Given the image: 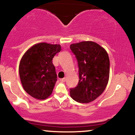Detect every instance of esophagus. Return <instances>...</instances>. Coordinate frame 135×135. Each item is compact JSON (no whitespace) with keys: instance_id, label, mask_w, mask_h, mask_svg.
I'll return each mask as SVG.
<instances>
[{"instance_id":"obj_1","label":"esophagus","mask_w":135,"mask_h":135,"mask_svg":"<svg viewBox=\"0 0 135 135\" xmlns=\"http://www.w3.org/2000/svg\"><path fill=\"white\" fill-rule=\"evenodd\" d=\"M60 80L61 82H65L66 80V78L65 77H64V78H62V79H60Z\"/></svg>"}]
</instances>
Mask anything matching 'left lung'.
I'll use <instances>...</instances> for the list:
<instances>
[{
	"mask_svg": "<svg viewBox=\"0 0 135 135\" xmlns=\"http://www.w3.org/2000/svg\"><path fill=\"white\" fill-rule=\"evenodd\" d=\"M71 51L77 59L79 80L70 89V97L79 103L94 101L103 93L109 79L110 61L106 50L92 41L72 44Z\"/></svg>",
	"mask_w": 135,
	"mask_h": 135,
	"instance_id": "obj_1",
	"label": "left lung"
}]
</instances>
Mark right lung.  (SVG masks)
<instances>
[{"label": "right lung", "mask_w": 135, "mask_h": 135, "mask_svg": "<svg viewBox=\"0 0 135 135\" xmlns=\"http://www.w3.org/2000/svg\"><path fill=\"white\" fill-rule=\"evenodd\" d=\"M61 49L60 44L42 42L31 47L23 56L19 65L20 80L31 97L44 100L51 94L57 80L52 58Z\"/></svg>", "instance_id": "add662e5"}]
</instances>
